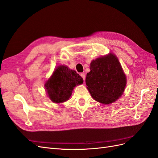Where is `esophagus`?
Segmentation results:
<instances>
[{
	"instance_id": "1",
	"label": "esophagus",
	"mask_w": 158,
	"mask_h": 158,
	"mask_svg": "<svg viewBox=\"0 0 158 158\" xmlns=\"http://www.w3.org/2000/svg\"><path fill=\"white\" fill-rule=\"evenodd\" d=\"M80 76H82V78H83L84 81H85V74L84 73H81L80 74Z\"/></svg>"
}]
</instances>
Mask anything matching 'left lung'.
I'll use <instances>...</instances> for the list:
<instances>
[{
  "mask_svg": "<svg viewBox=\"0 0 158 158\" xmlns=\"http://www.w3.org/2000/svg\"><path fill=\"white\" fill-rule=\"evenodd\" d=\"M127 83L117 57L112 54L92 60L85 84L92 98L99 103L109 104L123 94Z\"/></svg>",
  "mask_w": 158,
  "mask_h": 158,
  "instance_id": "8db88e82",
  "label": "left lung"
}]
</instances>
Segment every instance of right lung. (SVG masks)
Here are the masks:
<instances>
[{
    "mask_svg": "<svg viewBox=\"0 0 158 158\" xmlns=\"http://www.w3.org/2000/svg\"><path fill=\"white\" fill-rule=\"evenodd\" d=\"M83 82V78L75 70L63 65L55 70L45 85L51 101L58 103L68 100L74 88Z\"/></svg>",
    "mask_w": 158,
    "mask_h": 158,
    "instance_id": "1",
    "label": "right lung"
}]
</instances>
